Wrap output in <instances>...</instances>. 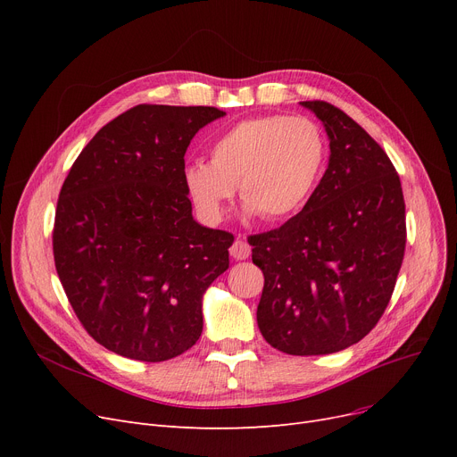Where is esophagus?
I'll return each mask as SVG.
<instances>
[{
  "mask_svg": "<svg viewBox=\"0 0 457 457\" xmlns=\"http://www.w3.org/2000/svg\"><path fill=\"white\" fill-rule=\"evenodd\" d=\"M229 253L235 257V259H248L250 253H252V246L248 245L246 237H237V241L231 245L229 248Z\"/></svg>",
  "mask_w": 457,
  "mask_h": 457,
  "instance_id": "1",
  "label": "esophagus"
}]
</instances>
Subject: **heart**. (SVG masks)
<instances>
[{"label": "heart", "mask_w": 457, "mask_h": 457, "mask_svg": "<svg viewBox=\"0 0 457 457\" xmlns=\"http://www.w3.org/2000/svg\"><path fill=\"white\" fill-rule=\"evenodd\" d=\"M329 157L328 138L305 116L243 120L211 144V162L192 161L183 172L190 200L209 222H220L238 195L248 214L283 222L305 207Z\"/></svg>", "instance_id": "heart-1"}]
</instances>
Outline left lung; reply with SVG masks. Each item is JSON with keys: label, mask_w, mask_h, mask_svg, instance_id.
<instances>
[{"label": "left lung", "mask_w": 457, "mask_h": 457, "mask_svg": "<svg viewBox=\"0 0 457 457\" xmlns=\"http://www.w3.org/2000/svg\"><path fill=\"white\" fill-rule=\"evenodd\" d=\"M324 124L329 162L305 207L248 237L265 274L257 326L291 355H324L361 341L386 311L405 250V204L387 154L328 102H302Z\"/></svg>", "instance_id": "obj_1"}]
</instances>
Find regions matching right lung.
Masks as SVG:
<instances>
[{
    "instance_id": "obj_1",
    "label": "right lung",
    "mask_w": 457,
    "mask_h": 457,
    "mask_svg": "<svg viewBox=\"0 0 457 457\" xmlns=\"http://www.w3.org/2000/svg\"><path fill=\"white\" fill-rule=\"evenodd\" d=\"M216 107L137 105L104 126L62 183L54 257L90 337L157 363L195 346L202 298L229 267L233 235L192 219L185 152Z\"/></svg>"
}]
</instances>
